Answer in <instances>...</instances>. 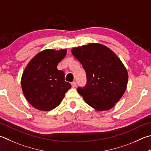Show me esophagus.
Instances as JSON below:
<instances>
[{"instance_id": "34e87169", "label": "esophagus", "mask_w": 151, "mask_h": 151, "mask_svg": "<svg viewBox=\"0 0 151 151\" xmlns=\"http://www.w3.org/2000/svg\"><path fill=\"white\" fill-rule=\"evenodd\" d=\"M71 86H72V87H73V88L76 87V82H75V81H73V82H72V83H71Z\"/></svg>"}]
</instances>
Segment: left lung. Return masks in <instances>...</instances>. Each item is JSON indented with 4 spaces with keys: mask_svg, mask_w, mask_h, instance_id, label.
I'll use <instances>...</instances> for the list:
<instances>
[{
    "mask_svg": "<svg viewBox=\"0 0 151 151\" xmlns=\"http://www.w3.org/2000/svg\"><path fill=\"white\" fill-rule=\"evenodd\" d=\"M72 54L83 65L87 82L77 91L89 106L98 111L109 110L125 93L128 74L118 57L100 43L75 47Z\"/></svg>",
    "mask_w": 151,
    "mask_h": 151,
    "instance_id": "8db88e82",
    "label": "left lung"
}]
</instances>
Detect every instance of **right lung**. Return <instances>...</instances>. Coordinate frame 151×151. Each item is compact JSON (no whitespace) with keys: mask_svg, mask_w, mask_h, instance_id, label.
Segmentation results:
<instances>
[{"mask_svg":"<svg viewBox=\"0 0 151 151\" xmlns=\"http://www.w3.org/2000/svg\"><path fill=\"white\" fill-rule=\"evenodd\" d=\"M67 54L66 49H45L37 54L24 70L21 84L24 96L39 110L50 111L59 105L71 88L65 73L57 65Z\"/></svg>","mask_w":151,"mask_h":151,"instance_id":"obj_1","label":"right lung"}]
</instances>
